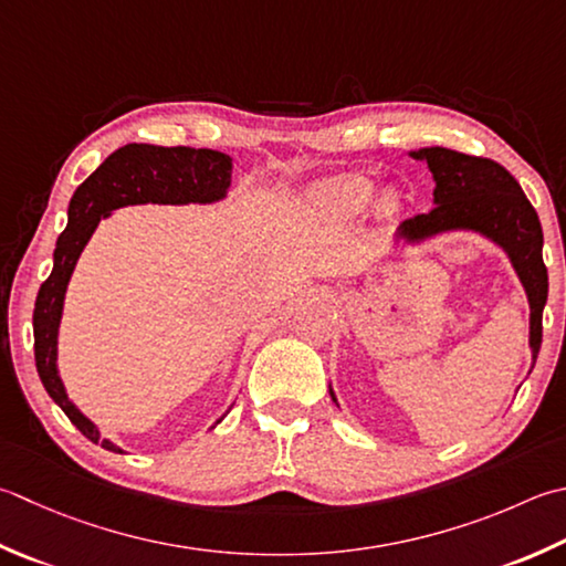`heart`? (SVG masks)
I'll list each match as a JSON object with an SVG mask.
<instances>
[{
  "label": "heart",
  "mask_w": 566,
  "mask_h": 566,
  "mask_svg": "<svg viewBox=\"0 0 566 566\" xmlns=\"http://www.w3.org/2000/svg\"><path fill=\"white\" fill-rule=\"evenodd\" d=\"M375 196V181L363 174H346L336 179L321 181L308 193V206L334 218H353L363 213ZM380 208L385 216H395L402 208V196L397 191H387L380 198Z\"/></svg>",
  "instance_id": "1"
}]
</instances>
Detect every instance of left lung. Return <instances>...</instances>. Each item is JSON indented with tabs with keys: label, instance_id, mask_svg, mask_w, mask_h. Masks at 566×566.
Instances as JSON below:
<instances>
[{
	"label": "left lung",
	"instance_id": "obj_1",
	"mask_svg": "<svg viewBox=\"0 0 566 566\" xmlns=\"http://www.w3.org/2000/svg\"><path fill=\"white\" fill-rule=\"evenodd\" d=\"M427 161L434 176V208L405 220L395 240L409 245L449 230L481 232L511 258L530 302V350L533 368L542 346V308L547 304V268L542 262V226L515 176L501 164L444 147L409 151ZM331 397L336 395L328 387ZM338 405V402H336Z\"/></svg>",
	"mask_w": 566,
	"mask_h": 566
}]
</instances>
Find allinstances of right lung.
I'll list each match as a JSON object with an SVG mask.
<instances>
[{
  "mask_svg": "<svg viewBox=\"0 0 566 566\" xmlns=\"http://www.w3.org/2000/svg\"><path fill=\"white\" fill-rule=\"evenodd\" d=\"M232 159L223 151L191 147H154V144H125L97 166L75 188L69 206V226L55 240L53 270L41 284L33 306V356L39 378L65 417L91 441L103 449L125 453L109 439H99V429L77 409L65 392L59 375V326L63 298L69 290L75 262L95 232L97 223L122 206L161 203H216L230 188ZM220 422V419H218Z\"/></svg>",
  "mask_w": 566,
  "mask_h": 566,
  "instance_id": "add662e5",
  "label": "right lung"
}]
</instances>
